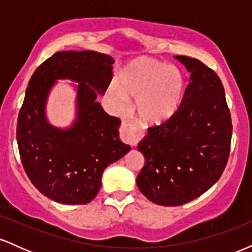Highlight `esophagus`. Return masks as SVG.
I'll use <instances>...</instances> for the list:
<instances>
[{"mask_svg":"<svg viewBox=\"0 0 252 252\" xmlns=\"http://www.w3.org/2000/svg\"><path fill=\"white\" fill-rule=\"evenodd\" d=\"M120 135L122 141L130 144V146H135V144L138 142V140L141 138V132H138L137 130L134 128L132 123L128 120L122 121Z\"/></svg>","mask_w":252,"mask_h":252,"instance_id":"1","label":"esophagus"}]
</instances>
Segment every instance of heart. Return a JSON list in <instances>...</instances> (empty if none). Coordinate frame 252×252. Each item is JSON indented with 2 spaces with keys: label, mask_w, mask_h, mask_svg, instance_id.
<instances>
[{
  "label": "heart",
  "mask_w": 252,
  "mask_h": 252,
  "mask_svg": "<svg viewBox=\"0 0 252 252\" xmlns=\"http://www.w3.org/2000/svg\"><path fill=\"white\" fill-rule=\"evenodd\" d=\"M108 94L118 109H123L128 100H136L141 122L158 126L172 120L180 109L185 79L174 66L153 58H141L123 68Z\"/></svg>",
  "instance_id": "b5f03b06"
}]
</instances>
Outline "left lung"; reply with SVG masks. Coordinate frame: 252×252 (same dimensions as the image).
Returning a JSON list of instances; mask_svg holds the SVG:
<instances>
[{"label": "left lung", "instance_id": "8db88e82", "mask_svg": "<svg viewBox=\"0 0 252 252\" xmlns=\"http://www.w3.org/2000/svg\"><path fill=\"white\" fill-rule=\"evenodd\" d=\"M189 72L182 104L138 143L144 166L138 189L162 206L194 200L219 180L230 155L232 121L220 78L195 58L175 56Z\"/></svg>", "mask_w": 252, "mask_h": 252}]
</instances>
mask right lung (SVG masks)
Here are the masks:
<instances>
[{
    "mask_svg": "<svg viewBox=\"0 0 252 252\" xmlns=\"http://www.w3.org/2000/svg\"><path fill=\"white\" fill-rule=\"evenodd\" d=\"M114 59L94 51L57 52L32 76L19 117L16 140L32 184L43 195L67 205L94 200L102 174L130 150L118 136L120 118L104 111L96 98L112 79ZM78 83L77 120L67 130L44 117L48 92L56 79Z\"/></svg>",
    "mask_w": 252,
    "mask_h": 252,
    "instance_id": "add662e5",
    "label": "right lung"
}]
</instances>
